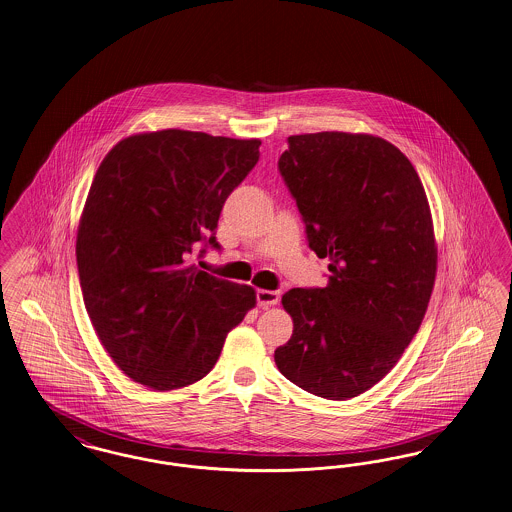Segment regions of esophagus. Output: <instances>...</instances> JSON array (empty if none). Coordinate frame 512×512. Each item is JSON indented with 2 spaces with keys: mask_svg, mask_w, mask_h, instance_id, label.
I'll return each instance as SVG.
<instances>
[{
  "mask_svg": "<svg viewBox=\"0 0 512 512\" xmlns=\"http://www.w3.org/2000/svg\"><path fill=\"white\" fill-rule=\"evenodd\" d=\"M256 298H258V306L260 308H269V306H275L277 302H279V291H266V289H260L258 293H256Z\"/></svg>",
  "mask_w": 512,
  "mask_h": 512,
  "instance_id": "esophagus-1",
  "label": "esophagus"
}]
</instances>
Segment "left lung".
<instances>
[{
    "instance_id": "obj_1",
    "label": "left lung",
    "mask_w": 512,
    "mask_h": 512,
    "mask_svg": "<svg viewBox=\"0 0 512 512\" xmlns=\"http://www.w3.org/2000/svg\"><path fill=\"white\" fill-rule=\"evenodd\" d=\"M279 171L331 275L323 289L281 298L293 335L275 364L300 389L347 401L393 370L426 316L437 273L428 196L379 136H289Z\"/></svg>"
}]
</instances>
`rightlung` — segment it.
Segmentation results:
<instances>
[{
    "label": "right lung",
    "mask_w": 512,
    "mask_h": 512,
    "mask_svg": "<svg viewBox=\"0 0 512 512\" xmlns=\"http://www.w3.org/2000/svg\"><path fill=\"white\" fill-rule=\"evenodd\" d=\"M260 144L165 129L123 138L100 163L77 233L82 298L100 343L136 383H196L256 306L250 285L189 260L200 243L219 248L221 208Z\"/></svg>",
    "instance_id": "obj_1"
}]
</instances>
